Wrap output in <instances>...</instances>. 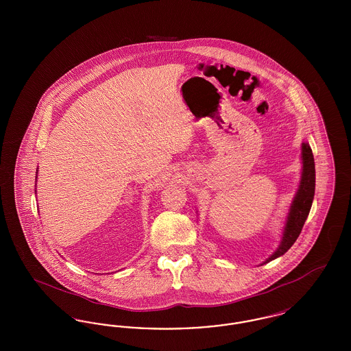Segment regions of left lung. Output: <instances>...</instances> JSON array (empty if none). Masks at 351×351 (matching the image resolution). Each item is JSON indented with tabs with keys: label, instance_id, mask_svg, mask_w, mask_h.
<instances>
[{
	"label": "left lung",
	"instance_id": "1",
	"mask_svg": "<svg viewBox=\"0 0 351 351\" xmlns=\"http://www.w3.org/2000/svg\"><path fill=\"white\" fill-rule=\"evenodd\" d=\"M301 160H302V171H301L300 185L287 216L282 242L276 251L266 259V262H263V265L282 256L291 249V246L296 242L298 237L300 235L301 229L312 208V202L315 197V186H316V171H315L313 152L311 146L305 142L301 145Z\"/></svg>",
	"mask_w": 351,
	"mask_h": 351
}]
</instances>
